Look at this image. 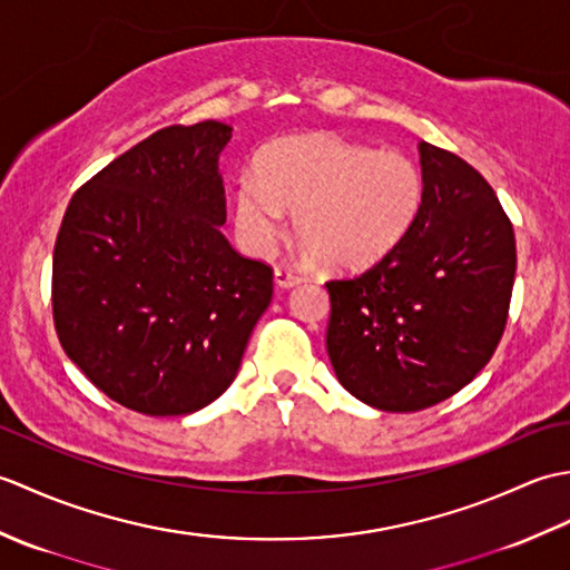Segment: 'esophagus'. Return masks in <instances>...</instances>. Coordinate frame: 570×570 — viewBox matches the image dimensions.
I'll return each instance as SVG.
<instances>
[{
  "label": "esophagus",
  "instance_id": "esophagus-1",
  "mask_svg": "<svg viewBox=\"0 0 570 570\" xmlns=\"http://www.w3.org/2000/svg\"><path fill=\"white\" fill-rule=\"evenodd\" d=\"M274 282H276V286H282V288H292V286L301 284V276L294 274L292 269H284V266H276Z\"/></svg>",
  "mask_w": 570,
  "mask_h": 570
}]
</instances>
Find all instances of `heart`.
I'll list each match as a JSON object with an SVG mask.
<instances>
[{
	"label": "heart",
	"mask_w": 570,
	"mask_h": 570,
	"mask_svg": "<svg viewBox=\"0 0 570 570\" xmlns=\"http://www.w3.org/2000/svg\"><path fill=\"white\" fill-rule=\"evenodd\" d=\"M423 198L426 180L404 154L331 135L292 137L264 151L259 174L239 176L235 225L242 245L266 254L286 229V210H294L304 257L353 274L402 245Z\"/></svg>",
	"instance_id": "1"
}]
</instances>
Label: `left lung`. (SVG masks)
<instances>
[{"instance_id":"1","label":"left lung","mask_w":570,"mask_h":570,"mask_svg":"<svg viewBox=\"0 0 570 570\" xmlns=\"http://www.w3.org/2000/svg\"><path fill=\"white\" fill-rule=\"evenodd\" d=\"M419 154L426 198L406 239L365 274L325 284L335 377L402 414L453 396L488 365L517 272L514 229L488 180L429 141Z\"/></svg>"}]
</instances>
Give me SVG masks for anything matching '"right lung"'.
Instances as JSON below:
<instances>
[{"instance_id": "1", "label": "right lung", "mask_w": 570, "mask_h": 570, "mask_svg": "<svg viewBox=\"0 0 570 570\" xmlns=\"http://www.w3.org/2000/svg\"><path fill=\"white\" fill-rule=\"evenodd\" d=\"M233 127L154 131L70 198L53 249V323L100 392L147 416H186L237 377L274 272L237 254L220 151Z\"/></svg>"}]
</instances>
